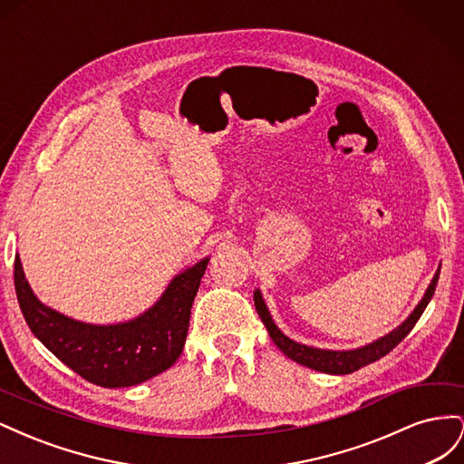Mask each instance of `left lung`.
I'll list each match as a JSON object with an SVG mask.
<instances>
[{
	"label": "left lung",
	"mask_w": 464,
	"mask_h": 464,
	"mask_svg": "<svg viewBox=\"0 0 464 464\" xmlns=\"http://www.w3.org/2000/svg\"><path fill=\"white\" fill-rule=\"evenodd\" d=\"M438 278H440V269L433 275L431 283L424 294V298L420 300V304L414 307V312L409 315V319L401 323L395 331H391L389 334L382 336V339H377V341L362 346V348H356V350H321V348L305 346V344L292 341L275 325V321H273L269 310H266L265 300H263L259 290L254 292V300H256V310H257L261 321L265 323L266 331H269L273 343L280 350H283L288 358L302 363V366H305V368H312V370H317L323 373L346 375V373H353L363 366H368V363L383 358L385 354H389L391 350L395 348L404 339V336L412 331L416 321L420 319V315L424 314L426 305L430 304V300L433 296L435 286H438Z\"/></svg>",
	"instance_id": "8db88e82"
}]
</instances>
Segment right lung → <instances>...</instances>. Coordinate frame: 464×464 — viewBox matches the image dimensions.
I'll use <instances>...</instances> for the list:
<instances>
[{
  "instance_id": "right-lung-1",
  "label": "right lung",
  "mask_w": 464,
  "mask_h": 464,
  "mask_svg": "<svg viewBox=\"0 0 464 464\" xmlns=\"http://www.w3.org/2000/svg\"><path fill=\"white\" fill-rule=\"evenodd\" d=\"M207 263L208 257L176 275L143 315L116 325H91L42 304L26 283L19 256L15 292L26 325L67 368L94 385L131 387L166 372L179 358Z\"/></svg>"
}]
</instances>
